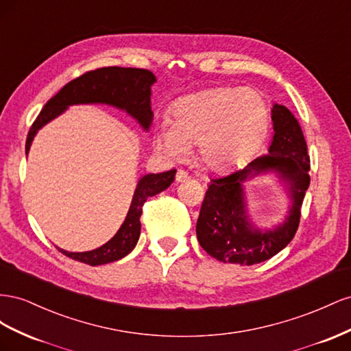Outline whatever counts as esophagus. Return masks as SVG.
I'll list each match as a JSON object with an SVG mask.
<instances>
[{
	"label": "esophagus",
	"instance_id": "esophagus-1",
	"mask_svg": "<svg viewBox=\"0 0 351 351\" xmlns=\"http://www.w3.org/2000/svg\"><path fill=\"white\" fill-rule=\"evenodd\" d=\"M188 173L185 172V170H182V169H179L178 170V172H176V176H175V181L176 182H179V184H181V182H185V181H188Z\"/></svg>",
	"mask_w": 351,
	"mask_h": 351
}]
</instances>
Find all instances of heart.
<instances>
[{
    "label": "heart",
    "mask_w": 351,
    "mask_h": 351,
    "mask_svg": "<svg viewBox=\"0 0 351 351\" xmlns=\"http://www.w3.org/2000/svg\"><path fill=\"white\" fill-rule=\"evenodd\" d=\"M269 114L265 95L254 88H212L179 99L170 123L158 126L156 145L176 160L197 145L199 163L225 172L262 143Z\"/></svg>",
    "instance_id": "1"
}]
</instances>
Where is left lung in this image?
<instances>
[{"instance_id":"obj_1","label":"left lung","mask_w":351,"mask_h":351,"mask_svg":"<svg viewBox=\"0 0 351 351\" xmlns=\"http://www.w3.org/2000/svg\"><path fill=\"white\" fill-rule=\"evenodd\" d=\"M274 139L269 154L244 169L210 181L199 216L197 238L206 252L220 262L252 266L274 257L294 238L300 208L310 184V158L297 119L281 104L272 108ZM275 171L287 185L292 207L285 223L262 233L249 222L242 184L260 173Z\"/></svg>"}]
</instances>
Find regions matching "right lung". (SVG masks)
Wrapping results in <instances>:
<instances>
[{"instance_id": "right-lung-1", "label": "right lung", "mask_w": 351, "mask_h": 351, "mask_svg": "<svg viewBox=\"0 0 351 351\" xmlns=\"http://www.w3.org/2000/svg\"><path fill=\"white\" fill-rule=\"evenodd\" d=\"M156 82V76L145 69L135 67H101L86 72L73 81L66 84L51 98L38 114L26 138V154L34 141V136L49 120L62 114L69 106L73 104H108L120 110H125L138 120L145 131H148L153 120L152 104V85ZM176 170H167L163 173H148L139 179L129 212L125 222L120 226L116 235L108 243L93 252L69 253L58 248L64 256L91 266L106 265L125 257L135 248L139 234H141L143 206L148 197H153L165 191L173 182Z\"/></svg>"}]
</instances>
